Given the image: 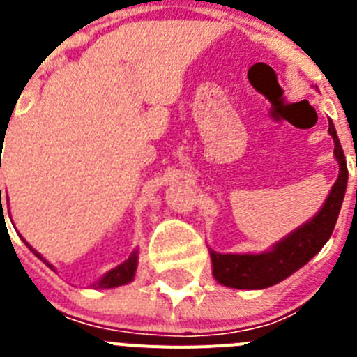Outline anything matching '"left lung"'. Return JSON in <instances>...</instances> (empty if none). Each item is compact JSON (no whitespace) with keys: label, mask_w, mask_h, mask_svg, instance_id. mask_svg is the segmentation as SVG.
Masks as SVG:
<instances>
[{"label":"left lung","mask_w":357,"mask_h":357,"mask_svg":"<svg viewBox=\"0 0 357 357\" xmlns=\"http://www.w3.org/2000/svg\"><path fill=\"white\" fill-rule=\"evenodd\" d=\"M329 134L334 139V155L340 162V175L320 213L264 254L211 252L213 275L220 284L238 289L268 288L284 280L298 268L304 266L326 245L338 220L343 197H345L347 178H349L343 148L340 144L338 134L334 130L333 121H329Z\"/></svg>","instance_id":"8db88e82"}]
</instances>
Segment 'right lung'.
I'll return each instance as SVG.
<instances>
[{"mask_svg":"<svg viewBox=\"0 0 357 357\" xmlns=\"http://www.w3.org/2000/svg\"><path fill=\"white\" fill-rule=\"evenodd\" d=\"M8 200V198H6ZM0 202H1V189H0ZM26 243V241H24ZM28 245V243H26ZM28 248H30L33 254L37 255V257H40L39 252H36L33 248L28 245ZM43 259V257H40ZM44 261V259H43ZM46 263V261H44ZM48 264V263H46ZM50 268H53L52 264H48ZM135 266H137V252H132L130 257H128L125 263H121L119 266H116L114 270H110L109 273H107L105 277H103L98 284H94V288H116V286H121V284H127V282H130L132 279H134V273H135Z\"/></svg>","mask_w":357,"mask_h":357,"instance_id":"obj_1","label":"right lung"}]
</instances>
